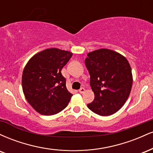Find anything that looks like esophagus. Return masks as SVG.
Wrapping results in <instances>:
<instances>
[{
    "label": "esophagus",
    "instance_id": "1",
    "mask_svg": "<svg viewBox=\"0 0 153 153\" xmlns=\"http://www.w3.org/2000/svg\"><path fill=\"white\" fill-rule=\"evenodd\" d=\"M85 88H81L79 90V93H80V94H83V93H85Z\"/></svg>",
    "mask_w": 153,
    "mask_h": 153
}]
</instances>
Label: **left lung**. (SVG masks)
<instances>
[{
    "label": "left lung",
    "mask_w": 153,
    "mask_h": 153,
    "mask_svg": "<svg viewBox=\"0 0 153 153\" xmlns=\"http://www.w3.org/2000/svg\"><path fill=\"white\" fill-rule=\"evenodd\" d=\"M87 56L85 64L95 96L88 108L102 117L114 114L130 94L133 82L130 65L124 56L108 49L94 50Z\"/></svg>",
    "instance_id": "left-lung-1"
}]
</instances>
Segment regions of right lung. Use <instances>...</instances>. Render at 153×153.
<instances>
[{
	"label": "right lung",
	"mask_w": 153,
	"mask_h": 153,
	"mask_svg": "<svg viewBox=\"0 0 153 153\" xmlns=\"http://www.w3.org/2000/svg\"><path fill=\"white\" fill-rule=\"evenodd\" d=\"M73 53L50 48L35 54L22 73V89L28 103L42 115L59 113L68 106L73 96L61 74Z\"/></svg>",
	"instance_id": "1"
}]
</instances>
